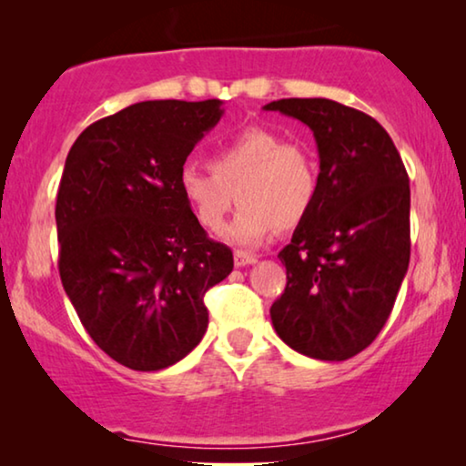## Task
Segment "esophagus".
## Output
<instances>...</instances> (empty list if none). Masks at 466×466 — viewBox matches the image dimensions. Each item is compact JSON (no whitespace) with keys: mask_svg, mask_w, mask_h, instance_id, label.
<instances>
[{"mask_svg":"<svg viewBox=\"0 0 466 466\" xmlns=\"http://www.w3.org/2000/svg\"><path fill=\"white\" fill-rule=\"evenodd\" d=\"M233 263L235 267H246V265H254L257 263V257L254 254H248V252H235L233 254Z\"/></svg>","mask_w":466,"mask_h":466,"instance_id":"1","label":"esophagus"}]
</instances>
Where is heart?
<instances>
[{"label": "heart", "mask_w": 466, "mask_h": 466, "mask_svg": "<svg viewBox=\"0 0 466 466\" xmlns=\"http://www.w3.org/2000/svg\"><path fill=\"white\" fill-rule=\"evenodd\" d=\"M209 168L184 163L177 190L201 227L218 228L235 203L241 208L222 238L254 248L279 225L292 228L314 208L318 174L314 158L301 144L284 142L267 127H246L220 142L209 155Z\"/></svg>", "instance_id": "heart-1"}]
</instances>
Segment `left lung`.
<instances>
[{
    "label": "left lung",
    "mask_w": 466,
    "mask_h": 466,
    "mask_svg": "<svg viewBox=\"0 0 466 466\" xmlns=\"http://www.w3.org/2000/svg\"><path fill=\"white\" fill-rule=\"evenodd\" d=\"M263 110L308 125L320 157L314 208L278 254L289 282L273 329L299 354L348 360L378 337L410 267V177L365 112L320 97Z\"/></svg>",
    "instance_id": "1"
}]
</instances>
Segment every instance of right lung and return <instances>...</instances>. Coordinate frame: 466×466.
<instances>
[{
    "label": "right lung",
    "mask_w": 466,
    "mask_h": 466,
    "mask_svg": "<svg viewBox=\"0 0 466 466\" xmlns=\"http://www.w3.org/2000/svg\"><path fill=\"white\" fill-rule=\"evenodd\" d=\"M222 101H139L86 127L56 193L59 273L82 327L133 371L182 360L208 330V289L233 271L177 190Z\"/></svg>",
    "instance_id": "add662e5"
}]
</instances>
